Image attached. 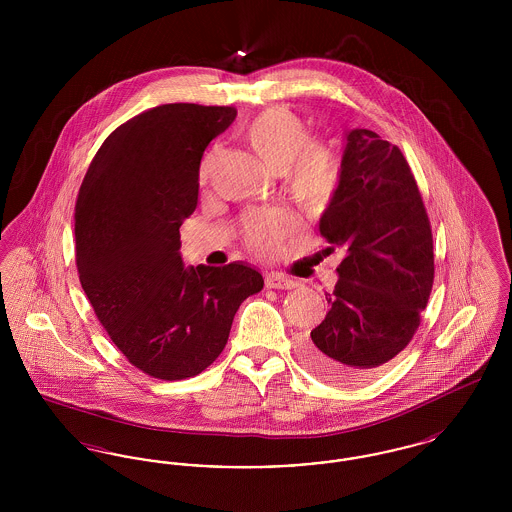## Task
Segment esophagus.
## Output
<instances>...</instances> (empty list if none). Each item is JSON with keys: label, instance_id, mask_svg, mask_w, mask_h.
<instances>
[{"label": "esophagus", "instance_id": "esophagus-1", "mask_svg": "<svg viewBox=\"0 0 512 512\" xmlns=\"http://www.w3.org/2000/svg\"><path fill=\"white\" fill-rule=\"evenodd\" d=\"M265 284L270 290H293L297 288V280H293L290 276H284V274H278V272H270L265 278Z\"/></svg>", "mask_w": 512, "mask_h": 512}]
</instances>
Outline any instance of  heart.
I'll list each match as a JSON object with an SVG mask.
<instances>
[{
	"label": "heart",
	"instance_id": "1",
	"mask_svg": "<svg viewBox=\"0 0 512 512\" xmlns=\"http://www.w3.org/2000/svg\"><path fill=\"white\" fill-rule=\"evenodd\" d=\"M244 138L272 171H280L282 188L301 207L315 209L326 203L338 184V159L326 142L313 138L311 126L292 109L276 105L261 111L244 126ZM209 174V161L201 178ZM293 228L288 213H251L242 226L245 244L257 251H272Z\"/></svg>",
	"mask_w": 512,
	"mask_h": 512
}]
</instances>
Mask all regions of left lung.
Returning <instances> with one entry per match:
<instances>
[{"label":"left lung","mask_w":512,"mask_h":512,"mask_svg":"<svg viewBox=\"0 0 512 512\" xmlns=\"http://www.w3.org/2000/svg\"><path fill=\"white\" fill-rule=\"evenodd\" d=\"M320 234L345 257L301 359L324 382H361L413 340L434 284L432 226L399 147L366 128L347 134Z\"/></svg>","instance_id":"left-lung-1"}]
</instances>
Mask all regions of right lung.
I'll list each match as a JSON object with an SVG mask.
<instances>
[{
	"instance_id": "1",
	"label": "right lung",
	"mask_w": 512,
	"mask_h": 512,
	"mask_svg": "<svg viewBox=\"0 0 512 512\" xmlns=\"http://www.w3.org/2000/svg\"><path fill=\"white\" fill-rule=\"evenodd\" d=\"M236 113L197 103L147 109L105 138L76 197L82 290L117 349L151 378L186 380L213 365L236 311L265 284L242 263L184 268L180 257L203 151Z\"/></svg>"
}]
</instances>
